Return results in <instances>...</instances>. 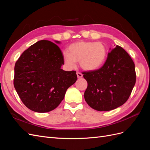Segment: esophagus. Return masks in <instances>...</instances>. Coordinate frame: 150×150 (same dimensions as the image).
Instances as JSON below:
<instances>
[{
  "instance_id": "esophagus-1",
  "label": "esophagus",
  "mask_w": 150,
  "mask_h": 150,
  "mask_svg": "<svg viewBox=\"0 0 150 150\" xmlns=\"http://www.w3.org/2000/svg\"><path fill=\"white\" fill-rule=\"evenodd\" d=\"M76 74H77V76H78V78H81L83 77V74L81 73V72H77Z\"/></svg>"
}]
</instances>
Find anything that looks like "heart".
Masks as SVG:
<instances>
[{"instance_id": "1", "label": "heart", "mask_w": 150, "mask_h": 150, "mask_svg": "<svg viewBox=\"0 0 150 150\" xmlns=\"http://www.w3.org/2000/svg\"><path fill=\"white\" fill-rule=\"evenodd\" d=\"M68 51L62 52L63 61L68 69H73L79 61L83 69L96 70L103 66L107 57V48L100 42H76L70 45Z\"/></svg>"}]
</instances>
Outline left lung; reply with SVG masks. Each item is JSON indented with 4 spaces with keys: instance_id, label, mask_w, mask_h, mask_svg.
Masks as SVG:
<instances>
[{
    "instance_id": "obj_1",
    "label": "left lung",
    "mask_w": 150,
    "mask_h": 150,
    "mask_svg": "<svg viewBox=\"0 0 150 150\" xmlns=\"http://www.w3.org/2000/svg\"><path fill=\"white\" fill-rule=\"evenodd\" d=\"M83 74L88 82L85 101L91 108L99 111L115 110L125 104L136 83L134 63L119 46L108 53L101 68Z\"/></svg>"
}]
</instances>
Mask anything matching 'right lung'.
<instances>
[{
	"mask_svg": "<svg viewBox=\"0 0 150 150\" xmlns=\"http://www.w3.org/2000/svg\"><path fill=\"white\" fill-rule=\"evenodd\" d=\"M64 64L60 48L49 40H39L21 54L14 67L13 85L27 108L46 112L59 105L78 79L75 71L61 69Z\"/></svg>",
	"mask_w": 150,
	"mask_h": 150,
	"instance_id": "right-lung-1",
	"label": "right lung"
}]
</instances>
